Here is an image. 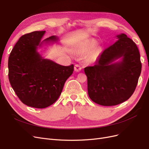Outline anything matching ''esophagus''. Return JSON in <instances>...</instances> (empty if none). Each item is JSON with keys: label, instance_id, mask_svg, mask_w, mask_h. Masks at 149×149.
<instances>
[{"label": "esophagus", "instance_id": "obj_1", "mask_svg": "<svg viewBox=\"0 0 149 149\" xmlns=\"http://www.w3.org/2000/svg\"><path fill=\"white\" fill-rule=\"evenodd\" d=\"M81 66L79 65L78 64H76L74 65V69L76 71H79L81 70Z\"/></svg>", "mask_w": 149, "mask_h": 149}]
</instances>
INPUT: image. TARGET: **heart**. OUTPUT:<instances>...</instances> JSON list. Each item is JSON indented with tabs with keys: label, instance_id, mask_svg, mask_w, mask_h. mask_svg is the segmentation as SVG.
<instances>
[{
	"label": "heart",
	"instance_id": "b5f03b06",
	"mask_svg": "<svg viewBox=\"0 0 149 149\" xmlns=\"http://www.w3.org/2000/svg\"><path fill=\"white\" fill-rule=\"evenodd\" d=\"M95 42L94 41H90L88 43L83 45L81 46L78 48V53H84L88 51L89 49L93 48L95 45ZM99 55V48L96 47L93 48L92 50L90 52L86 57V61L88 62H93L95 61Z\"/></svg>",
	"mask_w": 149,
	"mask_h": 149
}]
</instances>
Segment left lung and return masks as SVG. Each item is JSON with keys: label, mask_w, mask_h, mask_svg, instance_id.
Wrapping results in <instances>:
<instances>
[{"label": "left lung", "mask_w": 149, "mask_h": 149, "mask_svg": "<svg viewBox=\"0 0 149 149\" xmlns=\"http://www.w3.org/2000/svg\"><path fill=\"white\" fill-rule=\"evenodd\" d=\"M117 37L118 41L102 52L95 65L84 68L89 97L101 106H116L127 101L136 89L141 73L136 44L124 33ZM120 57V62L111 64Z\"/></svg>", "instance_id": "1"}]
</instances>
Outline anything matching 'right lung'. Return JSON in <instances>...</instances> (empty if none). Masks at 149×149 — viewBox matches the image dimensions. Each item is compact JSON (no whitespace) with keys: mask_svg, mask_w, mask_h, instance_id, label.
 Instances as JSON below:
<instances>
[{"mask_svg":"<svg viewBox=\"0 0 149 149\" xmlns=\"http://www.w3.org/2000/svg\"><path fill=\"white\" fill-rule=\"evenodd\" d=\"M45 31L26 33L18 40L8 57V79L19 100L25 105L38 109L55 102L60 96L74 66H62L43 59L37 52ZM51 36L44 41H56Z\"/></svg>","mask_w":149,"mask_h":149,"instance_id":"right-lung-1","label":"right lung"}]
</instances>
